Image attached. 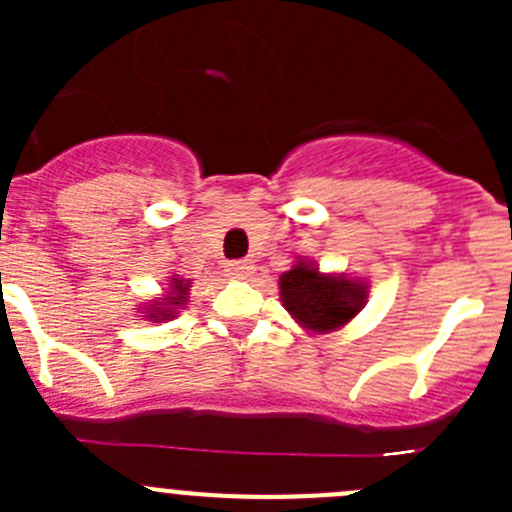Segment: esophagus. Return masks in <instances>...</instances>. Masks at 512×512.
<instances>
[{"label":"esophagus","instance_id":"esophagus-1","mask_svg":"<svg viewBox=\"0 0 512 512\" xmlns=\"http://www.w3.org/2000/svg\"><path fill=\"white\" fill-rule=\"evenodd\" d=\"M255 272V265L247 260H235V262H227V275L232 277V280H247V277Z\"/></svg>","mask_w":512,"mask_h":512}]
</instances>
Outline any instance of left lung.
Returning a JSON list of instances; mask_svg holds the SVG:
<instances>
[{"instance_id": "8db88e82", "label": "left lung", "mask_w": 512, "mask_h": 512, "mask_svg": "<svg viewBox=\"0 0 512 512\" xmlns=\"http://www.w3.org/2000/svg\"><path fill=\"white\" fill-rule=\"evenodd\" d=\"M280 299L297 324L309 332L327 334L361 312L366 285L344 275H324L319 267L299 260L280 277Z\"/></svg>"}]
</instances>
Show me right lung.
<instances>
[{"instance_id": "add662e5", "label": "right lung", "mask_w": 512, "mask_h": 512, "mask_svg": "<svg viewBox=\"0 0 512 512\" xmlns=\"http://www.w3.org/2000/svg\"><path fill=\"white\" fill-rule=\"evenodd\" d=\"M168 285H170V289H168V294L163 297V302L156 299V302L148 304L146 312H143V317H146L148 322H168V319H173L175 314L185 307V302H188L190 280H183L180 275H175V277H170Z\"/></svg>"}]
</instances>
